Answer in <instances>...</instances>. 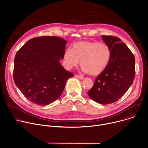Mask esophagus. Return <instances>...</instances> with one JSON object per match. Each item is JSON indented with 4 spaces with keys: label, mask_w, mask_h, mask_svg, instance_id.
<instances>
[{
    "label": "esophagus",
    "mask_w": 148,
    "mask_h": 148,
    "mask_svg": "<svg viewBox=\"0 0 148 148\" xmlns=\"http://www.w3.org/2000/svg\"><path fill=\"white\" fill-rule=\"evenodd\" d=\"M75 77L78 78V79H82L84 78V77L81 75H78V74H75Z\"/></svg>",
    "instance_id": "34e87169"
}]
</instances>
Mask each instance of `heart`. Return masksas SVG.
Wrapping results in <instances>:
<instances>
[{
  "instance_id": "obj_1",
  "label": "heart",
  "mask_w": 148,
  "mask_h": 148,
  "mask_svg": "<svg viewBox=\"0 0 148 148\" xmlns=\"http://www.w3.org/2000/svg\"><path fill=\"white\" fill-rule=\"evenodd\" d=\"M111 50L109 46L98 41H81L75 43L72 49L64 53V63L70 69L78 66L81 60L82 70L91 75H98L107 67L110 61Z\"/></svg>"
}]
</instances>
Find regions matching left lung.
Returning <instances> with one entry per match:
<instances>
[{
	"instance_id": "1",
	"label": "left lung",
	"mask_w": 148,
	"mask_h": 148,
	"mask_svg": "<svg viewBox=\"0 0 148 148\" xmlns=\"http://www.w3.org/2000/svg\"><path fill=\"white\" fill-rule=\"evenodd\" d=\"M111 50L109 64L97 76L88 92L94 101L106 105L117 101L127 91L135 75V57L121 40L113 36H102Z\"/></svg>"
}]
</instances>
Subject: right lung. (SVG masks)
<instances>
[{
	"label": "right lung",
	"instance_id": "right-lung-1",
	"mask_svg": "<svg viewBox=\"0 0 148 148\" xmlns=\"http://www.w3.org/2000/svg\"><path fill=\"white\" fill-rule=\"evenodd\" d=\"M67 41L56 36H41L27 41L14 58L13 79L30 102L49 105L57 100L67 80L74 74L60 62L64 58Z\"/></svg>",
	"mask_w": 148,
	"mask_h": 148
}]
</instances>
